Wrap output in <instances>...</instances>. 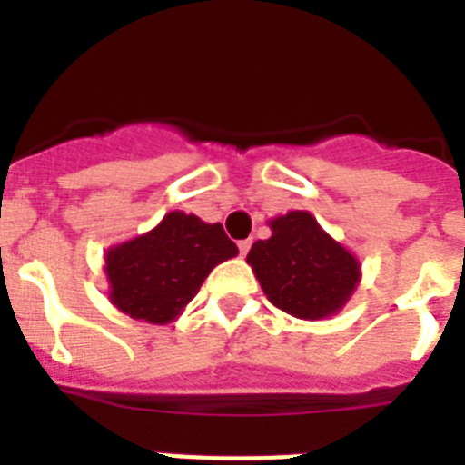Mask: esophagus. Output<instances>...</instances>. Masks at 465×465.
I'll return each mask as SVG.
<instances>
[{
	"mask_svg": "<svg viewBox=\"0 0 465 465\" xmlns=\"http://www.w3.org/2000/svg\"><path fill=\"white\" fill-rule=\"evenodd\" d=\"M237 246H240V256L244 258L246 253H249V249H252V240H242Z\"/></svg>",
	"mask_w": 465,
	"mask_h": 465,
	"instance_id": "esophagus-1",
	"label": "esophagus"
}]
</instances>
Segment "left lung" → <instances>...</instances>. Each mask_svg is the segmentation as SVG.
Listing matches in <instances>:
<instances>
[{
  "instance_id": "1",
  "label": "left lung",
  "mask_w": 465,
  "mask_h": 465,
  "mask_svg": "<svg viewBox=\"0 0 465 465\" xmlns=\"http://www.w3.org/2000/svg\"><path fill=\"white\" fill-rule=\"evenodd\" d=\"M272 237L258 240L246 256L262 293L298 319H326L344 307L361 282V262L332 240L310 212L270 221Z\"/></svg>"
}]
</instances>
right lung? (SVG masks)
Instances as JSON below:
<instances>
[{"label":"right lung","mask_w":465,"mask_h":465,"mask_svg":"<svg viewBox=\"0 0 465 465\" xmlns=\"http://www.w3.org/2000/svg\"><path fill=\"white\" fill-rule=\"evenodd\" d=\"M237 256L221 223L170 212L153 230L104 253L109 300L123 314L170 323L197 295L219 262Z\"/></svg>","instance_id":"add662e5"}]
</instances>
